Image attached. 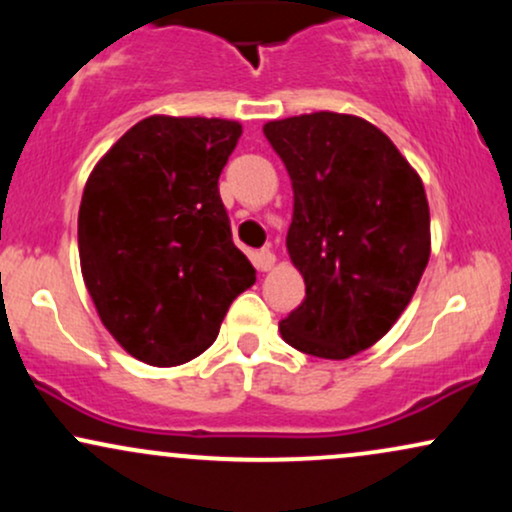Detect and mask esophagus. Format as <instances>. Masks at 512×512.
I'll return each instance as SVG.
<instances>
[{"label":"esophagus","instance_id":"1","mask_svg":"<svg viewBox=\"0 0 512 512\" xmlns=\"http://www.w3.org/2000/svg\"><path fill=\"white\" fill-rule=\"evenodd\" d=\"M274 264H276V255L272 250H262L255 255V267L260 269V272H269V269H274Z\"/></svg>","mask_w":512,"mask_h":512}]
</instances>
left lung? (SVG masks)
I'll use <instances>...</instances> for the list:
<instances>
[{"mask_svg": "<svg viewBox=\"0 0 512 512\" xmlns=\"http://www.w3.org/2000/svg\"><path fill=\"white\" fill-rule=\"evenodd\" d=\"M262 129L289 170L286 250L305 281L303 303L279 322L281 339L344 361L383 339L419 286L431 257L424 182L358 115L320 110Z\"/></svg>", "mask_w": 512, "mask_h": 512, "instance_id": "left-lung-1", "label": "left lung"}]
</instances>
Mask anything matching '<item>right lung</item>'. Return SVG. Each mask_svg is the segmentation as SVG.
<instances>
[{
	"label": "right lung",
	"instance_id": "obj_1",
	"mask_svg": "<svg viewBox=\"0 0 512 512\" xmlns=\"http://www.w3.org/2000/svg\"><path fill=\"white\" fill-rule=\"evenodd\" d=\"M240 134L221 117H144L86 180L81 276L105 330L149 366L204 354L233 298L255 284L219 195Z\"/></svg>",
	"mask_w": 512,
	"mask_h": 512
}]
</instances>
